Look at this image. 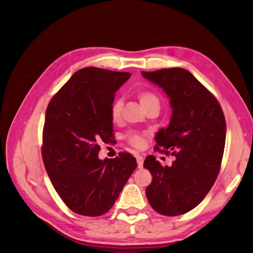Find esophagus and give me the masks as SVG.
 <instances>
[{
  "label": "esophagus",
  "instance_id": "esophagus-1",
  "mask_svg": "<svg viewBox=\"0 0 253 253\" xmlns=\"http://www.w3.org/2000/svg\"><path fill=\"white\" fill-rule=\"evenodd\" d=\"M136 160H137V165H138V169H142V168H143V163H144L143 156L137 155V156H136Z\"/></svg>",
  "mask_w": 253,
  "mask_h": 253
}]
</instances>
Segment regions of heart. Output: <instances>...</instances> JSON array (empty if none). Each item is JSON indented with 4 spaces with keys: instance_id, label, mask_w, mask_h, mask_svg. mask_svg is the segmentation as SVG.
<instances>
[{
    "instance_id": "obj_1",
    "label": "heart",
    "mask_w": 253,
    "mask_h": 253,
    "mask_svg": "<svg viewBox=\"0 0 253 253\" xmlns=\"http://www.w3.org/2000/svg\"><path fill=\"white\" fill-rule=\"evenodd\" d=\"M138 98L140 104L143 105V107L145 108L147 105L152 104V102H158V98L153 93L152 91H147V90H143L138 92ZM122 109H123V102L121 99H115L113 101V104L110 106V117L113 119L114 122L118 121L121 118L122 115ZM126 138L128 142H129L130 145L135 147H140L144 143L143 137L140 136L139 134H136V132H129V134L126 135Z\"/></svg>"
}]
</instances>
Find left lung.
<instances>
[{"mask_svg": "<svg viewBox=\"0 0 253 253\" xmlns=\"http://www.w3.org/2000/svg\"><path fill=\"white\" fill-rule=\"evenodd\" d=\"M142 76L169 97L172 117L168 128L157 131L155 140L158 151L175 156L170 166H162L153 155L146 157L144 168L153 176L146 196L160 214L181 215L202 202L220 172L226 134L223 110L183 68L142 71Z\"/></svg>", "mask_w": 253, "mask_h": 253, "instance_id": "left-lung-1", "label": "left lung"}]
</instances>
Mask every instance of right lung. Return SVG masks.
<instances>
[{"instance_id": "obj_1", "label": "right lung", "mask_w": 253, "mask_h": 253, "mask_svg": "<svg viewBox=\"0 0 253 253\" xmlns=\"http://www.w3.org/2000/svg\"><path fill=\"white\" fill-rule=\"evenodd\" d=\"M129 72L88 67L76 71L45 111L42 158L50 181L71 211L108 212L137 168L129 153L99 160L102 140L113 138L110 106Z\"/></svg>"}]
</instances>
